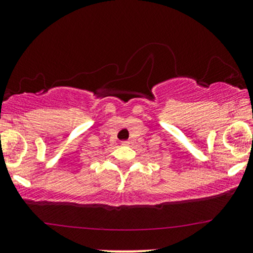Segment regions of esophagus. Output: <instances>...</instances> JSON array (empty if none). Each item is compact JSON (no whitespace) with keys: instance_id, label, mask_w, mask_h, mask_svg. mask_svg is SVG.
Returning <instances> with one entry per match:
<instances>
[{"instance_id":"34e87169","label":"esophagus","mask_w":253,"mask_h":253,"mask_svg":"<svg viewBox=\"0 0 253 253\" xmlns=\"http://www.w3.org/2000/svg\"><path fill=\"white\" fill-rule=\"evenodd\" d=\"M121 145H124V146H128L129 141L128 140H123V141H121Z\"/></svg>"}]
</instances>
